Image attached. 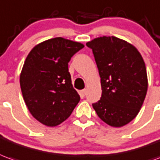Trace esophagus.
I'll return each mask as SVG.
<instances>
[{
  "label": "esophagus",
  "instance_id": "obj_1",
  "mask_svg": "<svg viewBox=\"0 0 160 160\" xmlns=\"http://www.w3.org/2000/svg\"><path fill=\"white\" fill-rule=\"evenodd\" d=\"M83 95H86V93H87V89H83V90H81V92H80Z\"/></svg>",
  "mask_w": 160,
  "mask_h": 160
}]
</instances>
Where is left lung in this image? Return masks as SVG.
I'll list each match as a JSON object with an SVG mask.
<instances>
[{
  "instance_id": "1",
  "label": "left lung",
  "mask_w": 160,
  "mask_h": 160,
  "mask_svg": "<svg viewBox=\"0 0 160 160\" xmlns=\"http://www.w3.org/2000/svg\"><path fill=\"white\" fill-rule=\"evenodd\" d=\"M100 76L102 94L92 107L99 119L121 127L138 115L148 88L146 65L132 44L115 36L88 41Z\"/></svg>"
}]
</instances>
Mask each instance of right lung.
<instances>
[{"mask_svg": "<svg viewBox=\"0 0 160 160\" xmlns=\"http://www.w3.org/2000/svg\"><path fill=\"white\" fill-rule=\"evenodd\" d=\"M83 48L82 43L56 37L33 47L26 58L20 75L22 96L32 116L47 127L65 121L80 101L68 62Z\"/></svg>", "mask_w": 160, "mask_h": 160, "instance_id": "add662e5", "label": "right lung"}]
</instances>
